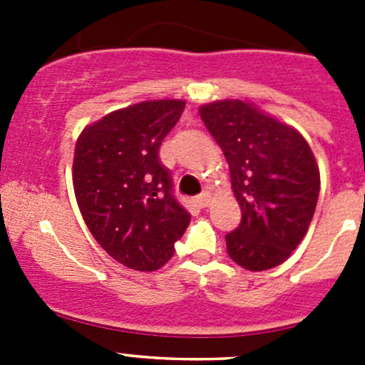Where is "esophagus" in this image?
I'll list each match as a JSON object with an SVG mask.
<instances>
[{
  "instance_id": "34e87169",
  "label": "esophagus",
  "mask_w": 365,
  "mask_h": 365,
  "mask_svg": "<svg viewBox=\"0 0 365 365\" xmlns=\"http://www.w3.org/2000/svg\"><path fill=\"white\" fill-rule=\"evenodd\" d=\"M210 200H212V196H210V192H206V190H205V192H201L200 196L196 197V203L200 205L201 208H206V206L210 205Z\"/></svg>"
}]
</instances>
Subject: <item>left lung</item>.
<instances>
[{"label":"left lung","instance_id":"obj_1","mask_svg":"<svg viewBox=\"0 0 365 365\" xmlns=\"http://www.w3.org/2000/svg\"><path fill=\"white\" fill-rule=\"evenodd\" d=\"M230 164L240 226L226 235L231 259L261 272L284 263L305 237L319 196V169L304 135L259 111L226 98L200 108Z\"/></svg>","mask_w":365,"mask_h":365}]
</instances>
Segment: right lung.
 <instances>
[{
    "label": "right lung",
    "mask_w": 365,
    "mask_h": 365,
    "mask_svg": "<svg viewBox=\"0 0 365 365\" xmlns=\"http://www.w3.org/2000/svg\"><path fill=\"white\" fill-rule=\"evenodd\" d=\"M185 102L146 101L106 114L76 143L72 182L81 215L113 259L138 272L164 267L190 213L171 192L159 148Z\"/></svg>",
    "instance_id": "right-lung-1"
}]
</instances>
